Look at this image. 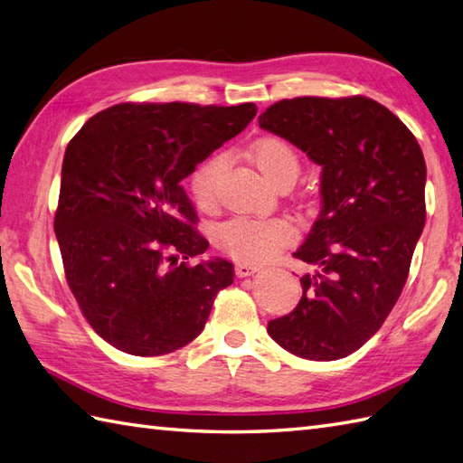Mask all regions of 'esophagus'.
Segmentation results:
<instances>
[{"label": "esophagus", "mask_w": 463, "mask_h": 463, "mask_svg": "<svg viewBox=\"0 0 463 463\" xmlns=\"http://www.w3.org/2000/svg\"><path fill=\"white\" fill-rule=\"evenodd\" d=\"M234 270H237L239 277H250V274L262 270V267H260V264L241 260V262H237V267H234Z\"/></svg>", "instance_id": "34e87169"}]
</instances>
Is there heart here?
<instances>
[{"mask_svg": "<svg viewBox=\"0 0 463 463\" xmlns=\"http://www.w3.org/2000/svg\"><path fill=\"white\" fill-rule=\"evenodd\" d=\"M252 161L267 181L277 186L287 176L298 175V156L292 146L267 137L252 146ZM224 166L222 155H213L193 171L189 186L196 206L211 211L216 203V179ZM294 239V229L284 219H232L224 222L216 241L221 249L242 260H269Z\"/></svg>", "mask_w": 463, "mask_h": 463, "instance_id": "b5f03b06", "label": "heart"}]
</instances>
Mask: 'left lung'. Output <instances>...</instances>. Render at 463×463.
Returning <instances> with one entry per match:
<instances>
[{"instance_id": "1", "label": "left lung", "mask_w": 463, "mask_h": 463, "mask_svg": "<svg viewBox=\"0 0 463 463\" xmlns=\"http://www.w3.org/2000/svg\"><path fill=\"white\" fill-rule=\"evenodd\" d=\"M259 125L322 166V209L294 252L317 270L269 334L300 358H344L380 330L406 284L426 222L424 155L394 113L362 95L282 99Z\"/></svg>"}]
</instances>
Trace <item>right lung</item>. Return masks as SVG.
Returning a JSON list of instances; mask_svg holds the SVG:
<instances>
[{
	"label": "right lung",
	"instance_id": "1",
	"mask_svg": "<svg viewBox=\"0 0 463 463\" xmlns=\"http://www.w3.org/2000/svg\"><path fill=\"white\" fill-rule=\"evenodd\" d=\"M254 115V103H121L69 141L55 237L83 317L117 350L186 346L232 284V262H191L209 242L181 181Z\"/></svg>",
	"mask_w": 463,
	"mask_h": 463
}]
</instances>
